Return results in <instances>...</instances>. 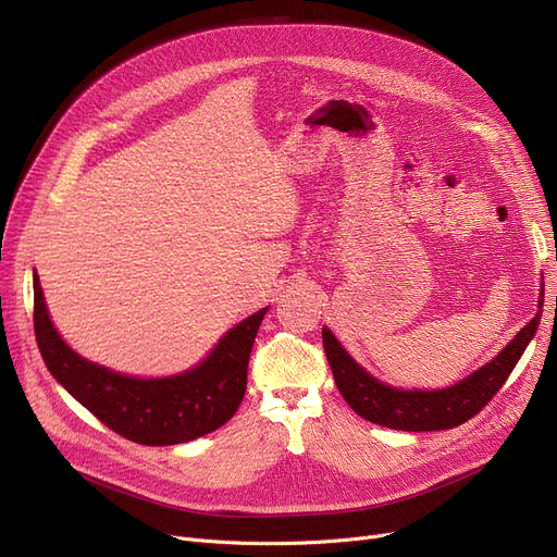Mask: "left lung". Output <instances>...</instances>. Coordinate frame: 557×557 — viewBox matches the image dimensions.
I'll return each instance as SVG.
<instances>
[{
	"instance_id": "left-lung-1",
	"label": "left lung",
	"mask_w": 557,
	"mask_h": 557,
	"mask_svg": "<svg viewBox=\"0 0 557 557\" xmlns=\"http://www.w3.org/2000/svg\"><path fill=\"white\" fill-rule=\"evenodd\" d=\"M542 302L544 294L540 298V309ZM540 315L542 313H537L494 361L445 391H397L379 384L374 376L352 361L327 327L323 330V347L334 372V382L357 416L399 431H443L472 420L504 388L525 345L537 332Z\"/></svg>"
}]
</instances>
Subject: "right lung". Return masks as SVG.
Returning a JSON list of instances; mask_svg holds the SVG:
<instances>
[{
    "label": "right lung",
    "mask_w": 557,
    "mask_h": 557,
    "mask_svg": "<svg viewBox=\"0 0 557 557\" xmlns=\"http://www.w3.org/2000/svg\"><path fill=\"white\" fill-rule=\"evenodd\" d=\"M263 313L267 309L232 327L194 370L166 379H135L85 361L70 349L53 330L38 275L34 277V330L49 372L99 422L149 447L189 443L237 413Z\"/></svg>",
    "instance_id": "1"
}]
</instances>
